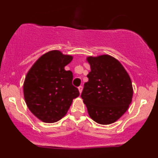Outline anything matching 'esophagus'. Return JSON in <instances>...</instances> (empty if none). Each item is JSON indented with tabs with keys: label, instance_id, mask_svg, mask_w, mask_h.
Here are the masks:
<instances>
[{
	"label": "esophagus",
	"instance_id": "esophagus-1",
	"mask_svg": "<svg viewBox=\"0 0 158 158\" xmlns=\"http://www.w3.org/2000/svg\"><path fill=\"white\" fill-rule=\"evenodd\" d=\"M78 89H79V94H81V91H82V86H79V88H78Z\"/></svg>",
	"mask_w": 158,
	"mask_h": 158
}]
</instances>
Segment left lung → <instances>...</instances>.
<instances>
[{
  "mask_svg": "<svg viewBox=\"0 0 158 158\" xmlns=\"http://www.w3.org/2000/svg\"><path fill=\"white\" fill-rule=\"evenodd\" d=\"M87 61L90 72L81 97L90 118L101 125L111 124L126 113L131 104V80L121 63L109 55L89 56Z\"/></svg>",
  "mask_w": 158,
  "mask_h": 158,
  "instance_id": "8db88e82",
  "label": "left lung"
}]
</instances>
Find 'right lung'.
<instances>
[{"instance_id":"obj_1","label":"right lung","mask_w":158,"mask_h":158,"mask_svg":"<svg viewBox=\"0 0 158 158\" xmlns=\"http://www.w3.org/2000/svg\"><path fill=\"white\" fill-rule=\"evenodd\" d=\"M73 56L59 50L44 54L34 63L23 82V96L28 108L47 123H56L64 117L73 99L79 96L72 85L73 73L64 67Z\"/></svg>"}]
</instances>
